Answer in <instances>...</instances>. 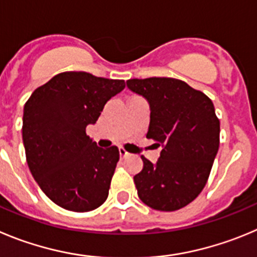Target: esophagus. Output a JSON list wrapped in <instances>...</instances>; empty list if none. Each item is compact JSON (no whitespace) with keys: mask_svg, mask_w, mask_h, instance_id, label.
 <instances>
[{"mask_svg":"<svg viewBox=\"0 0 257 257\" xmlns=\"http://www.w3.org/2000/svg\"><path fill=\"white\" fill-rule=\"evenodd\" d=\"M119 155H120V157H126L129 155V152H126V150H124L123 147H120V149H119Z\"/></svg>","mask_w":257,"mask_h":257,"instance_id":"obj_1","label":"esophagus"}]
</instances>
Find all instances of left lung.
<instances>
[{"label":"left lung","instance_id":"8db88e82","mask_svg":"<svg viewBox=\"0 0 257 257\" xmlns=\"http://www.w3.org/2000/svg\"><path fill=\"white\" fill-rule=\"evenodd\" d=\"M126 87L150 105L147 138L161 146L155 164L142 156L134 175L138 197L151 209L175 211L195 200L219 150L220 121L212 101L174 78L129 79Z\"/></svg>","mask_w":257,"mask_h":257}]
</instances>
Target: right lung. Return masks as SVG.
Returning <instances> with one entry per match:
<instances>
[{"instance_id": "add662e5", "label": "right lung", "mask_w": 257, "mask_h": 257, "mask_svg": "<svg viewBox=\"0 0 257 257\" xmlns=\"http://www.w3.org/2000/svg\"><path fill=\"white\" fill-rule=\"evenodd\" d=\"M124 88V80L66 71L37 88L25 103L28 166L43 193L62 209L91 211L107 198L119 150L98 147L85 128Z\"/></svg>"}]
</instances>
